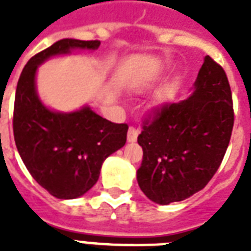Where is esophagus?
Segmentation results:
<instances>
[{
	"mask_svg": "<svg viewBox=\"0 0 251 251\" xmlns=\"http://www.w3.org/2000/svg\"><path fill=\"white\" fill-rule=\"evenodd\" d=\"M138 134H139V130L130 126L129 130H127V142H135L138 138Z\"/></svg>",
	"mask_w": 251,
	"mask_h": 251,
	"instance_id": "34e87169",
	"label": "esophagus"
}]
</instances>
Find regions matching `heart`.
Returning a JSON list of instances; mask_svg holds the SVG:
<instances>
[{
    "label": "heart",
    "mask_w": 251,
    "mask_h": 251,
    "mask_svg": "<svg viewBox=\"0 0 251 251\" xmlns=\"http://www.w3.org/2000/svg\"><path fill=\"white\" fill-rule=\"evenodd\" d=\"M152 87V84L149 83V82H139V83L135 84V90L139 91V92H145V91L150 90Z\"/></svg>",
    "instance_id": "b5f03b06"
}]
</instances>
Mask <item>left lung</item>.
Segmentation results:
<instances>
[{
	"mask_svg": "<svg viewBox=\"0 0 251 251\" xmlns=\"http://www.w3.org/2000/svg\"><path fill=\"white\" fill-rule=\"evenodd\" d=\"M233 122L226 72L206 56L190 96L165 104L143 124L137 181L146 197L169 204L202 190L222 164Z\"/></svg>",
	"mask_w": 251,
	"mask_h": 251,
	"instance_id": "1",
	"label": "left lung"
}]
</instances>
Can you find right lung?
<instances>
[{"instance_id":"right-lung-1","label":"right lung","mask_w":251,"mask_h":251,"mask_svg":"<svg viewBox=\"0 0 251 251\" xmlns=\"http://www.w3.org/2000/svg\"><path fill=\"white\" fill-rule=\"evenodd\" d=\"M99 45V40L56 41L27 62L18 80L13 118L18 152L35 181L58 199L79 198L94 186L104 160L125 146L129 126L108 121L88 105L74 112L49 109L37 95V68L50 57Z\"/></svg>"}]
</instances>
